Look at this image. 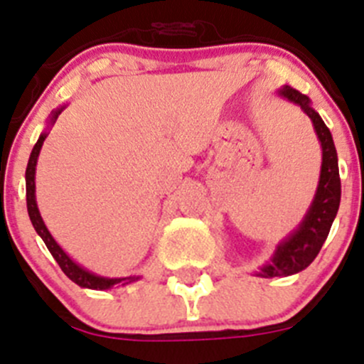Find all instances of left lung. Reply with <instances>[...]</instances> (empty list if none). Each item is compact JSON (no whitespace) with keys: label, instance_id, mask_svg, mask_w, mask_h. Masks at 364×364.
<instances>
[{"label":"left lung","instance_id":"1","mask_svg":"<svg viewBox=\"0 0 364 364\" xmlns=\"http://www.w3.org/2000/svg\"><path fill=\"white\" fill-rule=\"evenodd\" d=\"M278 95L300 105L301 111L312 120L318 140L321 144V172L312 205L305 213L300 226L287 239L278 244L273 259L266 266L260 267L259 277L264 278L289 277V274L300 273L301 269H305L316 259V255L320 253L321 246L331 232L336 213H338L339 201H341L338 152H336L331 131L321 120L320 114L311 107V100L307 95H301L300 91L291 86H284L282 90H278Z\"/></svg>","mask_w":364,"mask_h":364}]
</instances>
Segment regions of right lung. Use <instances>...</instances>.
<instances>
[{
    "mask_svg": "<svg viewBox=\"0 0 364 364\" xmlns=\"http://www.w3.org/2000/svg\"><path fill=\"white\" fill-rule=\"evenodd\" d=\"M63 109L64 107H59L57 111H53L52 118H50V122H48L50 125L55 124L57 117H59L60 111ZM46 136H48V132H41L39 140H37V144L33 145L32 154H30L28 165H26V174H25V178H26V208H28L30 220H32L37 235L44 240V244H46V247L50 250V253L53 255V259L57 260V264L60 266V269L64 271V274H66L71 282H75L77 285H80V287L102 291V289H111L113 285H127V284H131V282H136L140 277L105 278V277H97V274L90 273V271L84 269V267H80L77 262H73V260H71L70 257L66 255V251H64L63 247L55 242V239L52 237V233L48 232V228H46V224H44V220H43V217H41L39 208H37V201H36V165H37V158H39L41 147H43V141L46 140Z\"/></svg>",
    "mask_w": 364,
    "mask_h": 364,
    "instance_id": "1",
    "label": "right lung"
}]
</instances>
